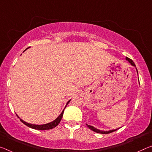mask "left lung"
I'll use <instances>...</instances> for the list:
<instances>
[{"label": "left lung", "instance_id": "left-lung-1", "mask_svg": "<svg viewBox=\"0 0 152 152\" xmlns=\"http://www.w3.org/2000/svg\"><path fill=\"white\" fill-rule=\"evenodd\" d=\"M126 59L129 62L130 64H131L132 65V66L135 67L136 70H137V74H138V71H137V67H136V66H135V64H134V62L132 61V60H131V59L128 58V57H126ZM86 125H87V126L88 127V128L90 129L91 130H92L93 131L95 132H97V133H101V134H108V133H111V132L117 131L118 129H120V128H119V129H114V130H110V131H102V130H99V129H96L95 127H94V126H91V125H88V124H86Z\"/></svg>", "mask_w": 152, "mask_h": 152}]
</instances>
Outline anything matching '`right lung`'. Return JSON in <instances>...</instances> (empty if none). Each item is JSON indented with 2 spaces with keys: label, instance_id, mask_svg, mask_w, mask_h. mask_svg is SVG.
Instances as JSON below:
<instances>
[{
  "label": "right lung",
  "instance_id": "right-lung-1",
  "mask_svg": "<svg viewBox=\"0 0 152 152\" xmlns=\"http://www.w3.org/2000/svg\"><path fill=\"white\" fill-rule=\"evenodd\" d=\"M29 48H30V47L27 48V49H29ZM70 100H71V99H70ZM70 100L67 102V103H66V107H64V110L62 111V112L61 113V114H60V115H59V116L57 117L56 119L54 120L53 121H52V122H49V123H47V124H33L28 123V122H25V121H24V120H21V119H20V120H21V122H23V123L24 124L26 125V126H28V127H30V128H32V129H34L41 130V131H44V130H49V129H53V128H55V127H56V126H57V125H58V124H59V122H60V121H61V118H62V116H63V114H64V112L65 108L66 107L67 105L68 104V103H69V102H70ZM18 117L19 118H20V117H19L18 115Z\"/></svg>",
  "mask_w": 152,
  "mask_h": 152
}]
</instances>
